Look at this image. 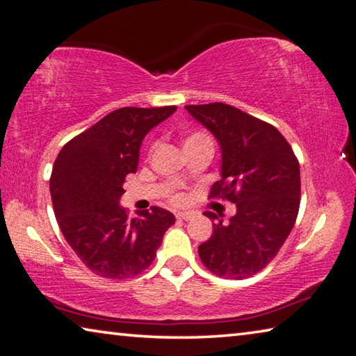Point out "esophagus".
I'll return each instance as SVG.
<instances>
[{
	"label": "esophagus",
	"mask_w": 356,
	"mask_h": 356,
	"mask_svg": "<svg viewBox=\"0 0 356 356\" xmlns=\"http://www.w3.org/2000/svg\"><path fill=\"white\" fill-rule=\"evenodd\" d=\"M176 217H177L179 220H190L193 216H191L190 212H177Z\"/></svg>",
	"instance_id": "1"
}]
</instances>
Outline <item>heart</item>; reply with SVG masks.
Instances as JSON below:
<instances>
[{"mask_svg": "<svg viewBox=\"0 0 356 356\" xmlns=\"http://www.w3.org/2000/svg\"><path fill=\"white\" fill-rule=\"evenodd\" d=\"M201 144L212 145V143H211V138H209L206 133L195 131V133H190L188 136L184 139V149L193 147V145H201ZM171 201H172V202H180V201H182V195H179V193L172 195V196H171Z\"/></svg>", "mask_w": 356, "mask_h": 356, "instance_id": "obj_1", "label": "heart"}]
</instances>
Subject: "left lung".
Returning <instances> with one entry per match:
<instances>
[{"label":"left lung","mask_w":356,"mask_h":356,"mask_svg":"<svg viewBox=\"0 0 356 356\" xmlns=\"http://www.w3.org/2000/svg\"><path fill=\"white\" fill-rule=\"evenodd\" d=\"M222 150V179L211 198L236 204L223 223L213 212V234L198 247L211 273L244 279L266 268L295 227L300 211V163L290 144L269 123L223 103L185 106Z\"/></svg>","instance_id":"8db88e82"}]
</instances>
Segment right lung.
I'll return each instance as SVG.
<instances>
[{"mask_svg": "<svg viewBox=\"0 0 356 356\" xmlns=\"http://www.w3.org/2000/svg\"><path fill=\"white\" fill-rule=\"evenodd\" d=\"M176 106L122 107L63 145L50 176V196L67 244L95 274L128 279L147 269L176 218L152 206L128 218L123 182L136 172L139 149Z\"/></svg>", "mask_w": 356, "mask_h": 356, "instance_id": "add662e5", "label": "right lung"}]
</instances>
